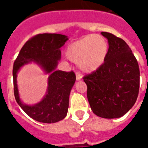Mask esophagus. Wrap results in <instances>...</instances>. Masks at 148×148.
I'll return each instance as SVG.
<instances>
[{
    "mask_svg": "<svg viewBox=\"0 0 148 148\" xmlns=\"http://www.w3.org/2000/svg\"><path fill=\"white\" fill-rule=\"evenodd\" d=\"M81 78H82V76H81V74H80V73H78V72H77V73H76L77 81H80Z\"/></svg>",
    "mask_w": 148,
    "mask_h": 148,
    "instance_id": "1",
    "label": "esophagus"
}]
</instances>
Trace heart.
<instances>
[{
  "label": "heart",
  "instance_id": "heart-1",
  "mask_svg": "<svg viewBox=\"0 0 148 148\" xmlns=\"http://www.w3.org/2000/svg\"><path fill=\"white\" fill-rule=\"evenodd\" d=\"M108 53V41L98 34L88 35L74 41L67 47V58L77 63L84 72L95 71L105 61Z\"/></svg>",
  "mask_w": 148,
  "mask_h": 148
}]
</instances>
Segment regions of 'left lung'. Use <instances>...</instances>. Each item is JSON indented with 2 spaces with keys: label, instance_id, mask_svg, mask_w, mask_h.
Returning <instances> with one entry per match:
<instances>
[{
  "label": "left lung",
  "instance_id": "1",
  "mask_svg": "<svg viewBox=\"0 0 148 148\" xmlns=\"http://www.w3.org/2000/svg\"><path fill=\"white\" fill-rule=\"evenodd\" d=\"M105 61L95 71L84 77L87 97L94 114L103 118L124 116L135 103L140 88L138 60L123 39L108 32Z\"/></svg>",
  "mask_w": 148,
  "mask_h": 148
}]
</instances>
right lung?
Returning <instances> with one entry per match:
<instances>
[{
  "instance_id": "obj_1",
  "label": "right lung",
  "mask_w": 148,
  "mask_h": 148,
  "mask_svg": "<svg viewBox=\"0 0 148 148\" xmlns=\"http://www.w3.org/2000/svg\"><path fill=\"white\" fill-rule=\"evenodd\" d=\"M68 40L59 34H40L29 39L22 47L13 67L14 93L17 103L27 114L37 121L56 123L66 117L69 106V96L75 83L74 71H56L61 58L60 47ZM31 61L40 65L50 74L47 95L34 106H27L20 101L16 85V73L19 68Z\"/></svg>"
}]
</instances>
